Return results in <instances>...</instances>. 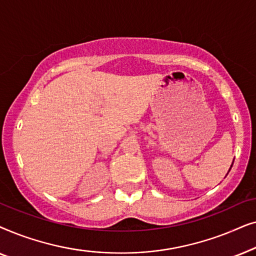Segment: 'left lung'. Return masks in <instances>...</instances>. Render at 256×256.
I'll return each instance as SVG.
<instances>
[{"label": "left lung", "instance_id": "obj_1", "mask_svg": "<svg viewBox=\"0 0 256 256\" xmlns=\"http://www.w3.org/2000/svg\"><path fill=\"white\" fill-rule=\"evenodd\" d=\"M230 168H232V166H230Z\"/></svg>", "mask_w": 256, "mask_h": 256}]
</instances>
